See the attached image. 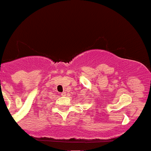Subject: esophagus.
Listing matches in <instances>:
<instances>
[{"label":"esophagus","mask_w":151,"mask_h":151,"mask_svg":"<svg viewBox=\"0 0 151 151\" xmlns=\"http://www.w3.org/2000/svg\"><path fill=\"white\" fill-rule=\"evenodd\" d=\"M61 95H62V96H65L66 95V93H65V92H63V93H61Z\"/></svg>","instance_id":"obj_1"}]
</instances>
